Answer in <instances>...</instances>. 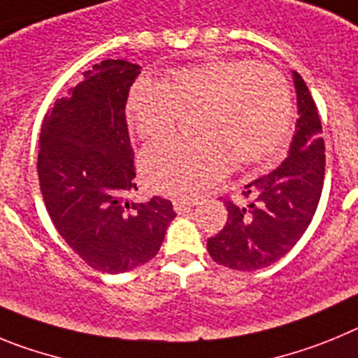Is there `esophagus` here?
<instances>
[{"label": "esophagus", "instance_id": "obj_1", "mask_svg": "<svg viewBox=\"0 0 358 358\" xmlns=\"http://www.w3.org/2000/svg\"><path fill=\"white\" fill-rule=\"evenodd\" d=\"M194 206V202L188 201V199H176V201H173V210H176L177 213H186V211H189Z\"/></svg>", "mask_w": 358, "mask_h": 358}]
</instances>
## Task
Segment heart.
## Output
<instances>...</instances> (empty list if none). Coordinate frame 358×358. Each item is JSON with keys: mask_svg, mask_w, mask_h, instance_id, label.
Segmentation results:
<instances>
[{"mask_svg": "<svg viewBox=\"0 0 358 358\" xmlns=\"http://www.w3.org/2000/svg\"><path fill=\"white\" fill-rule=\"evenodd\" d=\"M194 110L199 140L173 138L141 154L145 179L159 194L194 197L233 163L243 169L274 156L292 123V94L278 69L231 59L177 69L164 84L140 80L127 103L143 140L172 134Z\"/></svg>", "mask_w": 358, "mask_h": 358, "instance_id": "b5f03b06", "label": "heart"}]
</instances>
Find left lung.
<instances>
[{
  "label": "left lung",
  "instance_id": "1",
  "mask_svg": "<svg viewBox=\"0 0 358 358\" xmlns=\"http://www.w3.org/2000/svg\"><path fill=\"white\" fill-rule=\"evenodd\" d=\"M297 94L296 132L285 161L245 185L248 204L226 201L227 222L208 238L217 264L258 271L287 255L310 226L324 182V140L317 107L301 75L292 71Z\"/></svg>",
  "mask_w": 358,
  "mask_h": 358
}]
</instances>
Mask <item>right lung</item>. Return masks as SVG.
<instances>
[{
  "instance_id": "right-lung-1",
  "label": "right lung",
  "mask_w": 358,
  "mask_h": 358,
  "mask_svg": "<svg viewBox=\"0 0 358 358\" xmlns=\"http://www.w3.org/2000/svg\"><path fill=\"white\" fill-rule=\"evenodd\" d=\"M141 66L107 59L84 71L44 116L39 136L41 194L53 226L90 267L118 274L159 251L172 202H132L134 152L125 106Z\"/></svg>"
}]
</instances>
